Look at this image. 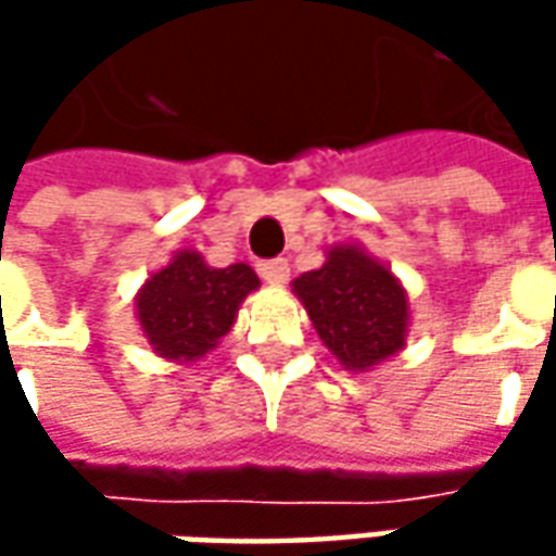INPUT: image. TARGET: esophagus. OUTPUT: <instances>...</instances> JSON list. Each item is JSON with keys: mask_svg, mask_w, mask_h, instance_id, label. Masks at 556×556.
I'll use <instances>...</instances> for the list:
<instances>
[{"mask_svg": "<svg viewBox=\"0 0 556 556\" xmlns=\"http://www.w3.org/2000/svg\"><path fill=\"white\" fill-rule=\"evenodd\" d=\"M260 275H263V281L268 285H288L290 278V266L288 260H266V263H260Z\"/></svg>", "mask_w": 556, "mask_h": 556, "instance_id": "esophagus-1", "label": "esophagus"}]
</instances>
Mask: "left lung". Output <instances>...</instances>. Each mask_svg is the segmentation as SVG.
<instances>
[{
    "mask_svg": "<svg viewBox=\"0 0 556 556\" xmlns=\"http://www.w3.org/2000/svg\"><path fill=\"white\" fill-rule=\"evenodd\" d=\"M293 290L325 346L350 371H365L405 346V290L358 247H333L328 263L300 275Z\"/></svg>",
    "mask_w": 556,
    "mask_h": 556,
    "instance_id": "8db88e82",
    "label": "left lung"
}]
</instances>
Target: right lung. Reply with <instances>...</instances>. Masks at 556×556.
<instances>
[{"label":"right lung","mask_w":556,"mask_h":556,"mask_svg":"<svg viewBox=\"0 0 556 556\" xmlns=\"http://www.w3.org/2000/svg\"><path fill=\"white\" fill-rule=\"evenodd\" d=\"M256 288L260 278L244 263L210 268L201 253L182 250L169 266L151 275L136 309L157 353L176 362H194L231 331L241 300Z\"/></svg>","instance_id":"right-lung-1"}]
</instances>
